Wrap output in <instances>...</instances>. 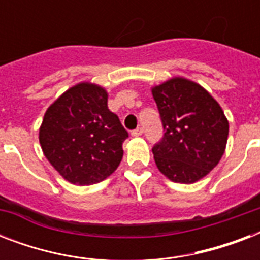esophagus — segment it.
<instances>
[{"instance_id": "obj_1", "label": "esophagus", "mask_w": 260, "mask_h": 260, "mask_svg": "<svg viewBox=\"0 0 260 260\" xmlns=\"http://www.w3.org/2000/svg\"><path fill=\"white\" fill-rule=\"evenodd\" d=\"M142 135H143V128H140V126L132 131V136H142Z\"/></svg>"}]
</instances>
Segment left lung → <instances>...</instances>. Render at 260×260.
Listing matches in <instances>:
<instances>
[{
	"label": "left lung",
	"mask_w": 260,
	"mask_h": 260,
	"mask_svg": "<svg viewBox=\"0 0 260 260\" xmlns=\"http://www.w3.org/2000/svg\"><path fill=\"white\" fill-rule=\"evenodd\" d=\"M162 120V140L152 148L159 171L170 181L194 183L220 162L228 120L218 102L201 85L175 77L152 87Z\"/></svg>",
	"instance_id": "8db88e82"
}]
</instances>
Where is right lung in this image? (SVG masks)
Listing matches in <instances>:
<instances>
[{
	"label": "right lung",
	"mask_w": 260,
	"mask_h": 260,
	"mask_svg": "<svg viewBox=\"0 0 260 260\" xmlns=\"http://www.w3.org/2000/svg\"><path fill=\"white\" fill-rule=\"evenodd\" d=\"M126 138L117 114L108 109L106 90L89 82L64 91L47 109L39 131L48 162L81 186L104 181L117 169Z\"/></svg>",
	"instance_id": "right-lung-1"
}]
</instances>
